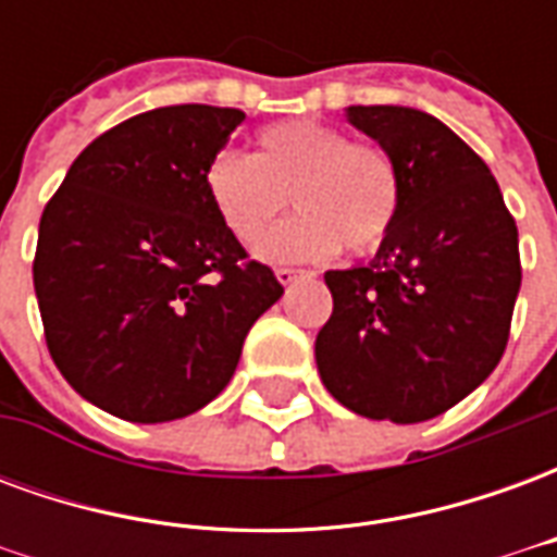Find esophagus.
<instances>
[{"label":"esophagus","mask_w":557,"mask_h":557,"mask_svg":"<svg viewBox=\"0 0 557 557\" xmlns=\"http://www.w3.org/2000/svg\"><path fill=\"white\" fill-rule=\"evenodd\" d=\"M274 277H277L280 286H289V283H295L298 277H304V271H298V268H277Z\"/></svg>","instance_id":"esophagus-1"}]
</instances>
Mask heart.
I'll return each mask as SVG.
<instances>
[{"label": "heart", "mask_w": 557, "mask_h": 557, "mask_svg": "<svg viewBox=\"0 0 557 557\" xmlns=\"http://www.w3.org/2000/svg\"><path fill=\"white\" fill-rule=\"evenodd\" d=\"M299 214L272 233L285 194ZM206 194L235 242L258 244L268 262H319L346 244L375 253L403 202L397 163L382 148L351 143L319 122H280L256 137V151H220L206 170Z\"/></svg>", "instance_id": "heart-1"}]
</instances>
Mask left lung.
<instances>
[{
  "instance_id": "left-lung-1",
  "label": "left lung",
  "mask_w": 557,
  "mask_h": 557,
  "mask_svg": "<svg viewBox=\"0 0 557 557\" xmlns=\"http://www.w3.org/2000/svg\"><path fill=\"white\" fill-rule=\"evenodd\" d=\"M397 163L403 202L367 265L327 271L315 337L327 394L370 420L420 423L498 367L522 283L519 232L490 166L414 107H346Z\"/></svg>"
}]
</instances>
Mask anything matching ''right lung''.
I'll return each instance as SVG.
<instances>
[{
    "mask_svg": "<svg viewBox=\"0 0 557 557\" xmlns=\"http://www.w3.org/2000/svg\"><path fill=\"white\" fill-rule=\"evenodd\" d=\"M242 122L208 103L134 115L83 148L44 208L32 280L47 349L115 418L163 423L208 406L283 295L206 194L208 163Z\"/></svg>",
    "mask_w": 557,
    "mask_h": 557,
    "instance_id": "1",
    "label": "right lung"
}]
</instances>
